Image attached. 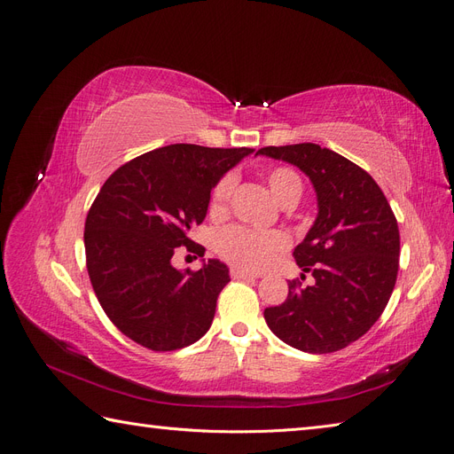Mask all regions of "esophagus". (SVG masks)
I'll return each instance as SVG.
<instances>
[{
  "label": "esophagus",
  "instance_id": "1",
  "mask_svg": "<svg viewBox=\"0 0 454 454\" xmlns=\"http://www.w3.org/2000/svg\"><path fill=\"white\" fill-rule=\"evenodd\" d=\"M231 277L235 278V280H257L259 278L257 274L248 272V270H244V269H239V267H232L231 269Z\"/></svg>",
  "mask_w": 454,
  "mask_h": 454
}]
</instances>
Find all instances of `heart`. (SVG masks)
I'll list each match as a JSON object with an SVG mask.
<instances>
[{
    "mask_svg": "<svg viewBox=\"0 0 454 454\" xmlns=\"http://www.w3.org/2000/svg\"><path fill=\"white\" fill-rule=\"evenodd\" d=\"M267 184L272 197L280 204L299 200L301 193H303V184H301L299 176L286 167L272 168L267 174ZM232 187H235V176L232 174H225L214 185L210 197V212L214 215L225 212ZM287 244H290L287 237L280 231H255L250 227L232 225L217 237L215 250L239 269L261 270L267 269L277 255L287 248Z\"/></svg>",
    "mask_w": 454,
    "mask_h": 454,
    "instance_id": "heart-1",
    "label": "heart"
}]
</instances>
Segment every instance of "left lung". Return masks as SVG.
Wrapping results in <instances>:
<instances>
[{
	"label": "left lung",
	"instance_id": "8db88e82",
	"mask_svg": "<svg viewBox=\"0 0 454 454\" xmlns=\"http://www.w3.org/2000/svg\"><path fill=\"white\" fill-rule=\"evenodd\" d=\"M257 155L290 162L303 172L318 215L294 255L305 280L287 282L282 305L265 309L270 332L309 354L348 347L369 332L392 295L400 231L380 187L358 164L318 144L263 147Z\"/></svg>",
	"mask_w": 454,
	"mask_h": 454
}]
</instances>
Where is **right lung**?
Returning <instances> with one entry per match:
<instances>
[{"mask_svg":"<svg viewBox=\"0 0 454 454\" xmlns=\"http://www.w3.org/2000/svg\"><path fill=\"white\" fill-rule=\"evenodd\" d=\"M252 153L172 144L122 164L102 185L85 222L87 269L107 318L134 342L176 350L210 329L227 265L208 259L197 272L177 270L172 255L191 250L214 185Z\"/></svg>","mask_w":454,"mask_h":454,"instance_id":"add662e5","label":"right lung"}]
</instances>
